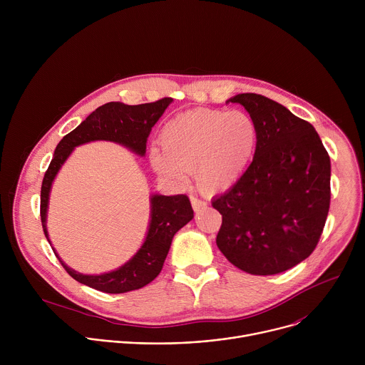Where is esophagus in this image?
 <instances>
[{
    "mask_svg": "<svg viewBox=\"0 0 365 365\" xmlns=\"http://www.w3.org/2000/svg\"><path fill=\"white\" fill-rule=\"evenodd\" d=\"M190 202H192V207H193L195 212H199V211H202L206 207V202L197 199L196 196H190Z\"/></svg>",
    "mask_w": 365,
    "mask_h": 365,
    "instance_id": "1",
    "label": "esophagus"
}]
</instances>
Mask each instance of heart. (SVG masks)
Wrapping results in <instances>:
<instances>
[{
    "label": "heart",
    "instance_id": "heart-1",
    "mask_svg": "<svg viewBox=\"0 0 365 365\" xmlns=\"http://www.w3.org/2000/svg\"><path fill=\"white\" fill-rule=\"evenodd\" d=\"M259 143L255 118L241 110L193 108L162 128V150L153 148L151 165L160 175L185 183L195 173L203 193L232 187L250 169Z\"/></svg>",
    "mask_w": 365,
    "mask_h": 365
}]
</instances>
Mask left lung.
<instances>
[{"label": "left lung", "mask_w": 365, "mask_h": 365, "mask_svg": "<svg viewBox=\"0 0 365 365\" xmlns=\"http://www.w3.org/2000/svg\"><path fill=\"white\" fill-rule=\"evenodd\" d=\"M259 128L247 173L212 206L222 215L217 245L255 276L286 272L314 252L329 211L331 160L310 123L258 93H238Z\"/></svg>", "instance_id": "8db88e82"}]
</instances>
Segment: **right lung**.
I'll return each instance as SVG.
<instances>
[{
  "mask_svg": "<svg viewBox=\"0 0 365 365\" xmlns=\"http://www.w3.org/2000/svg\"><path fill=\"white\" fill-rule=\"evenodd\" d=\"M172 101V98H163L155 102L141 103V106L108 102L96 108L85 121L61 140L53 159L44 173L40 193L41 225L48 242L46 227L48 193L51 183L73 148L89 141L106 140L123 144L135 154L144 155L151 128L163 115ZM150 206L151 214L147 237L141 248L125 264L103 274H82L68 267L53 248L63 269L76 282L103 293H125L141 289L153 282L163 269L175 234L193 218V210L186 195H151Z\"/></svg>",
  "mask_w": 365,
  "mask_h": 365,
  "instance_id": "obj_1",
  "label": "right lung"
}]
</instances>
